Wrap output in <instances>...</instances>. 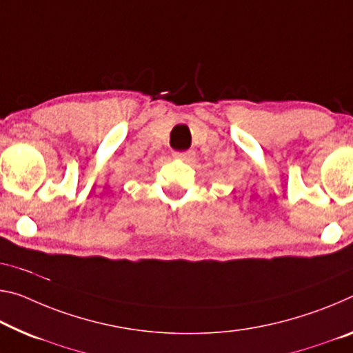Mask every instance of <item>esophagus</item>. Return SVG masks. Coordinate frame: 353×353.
Here are the masks:
<instances>
[{
  "label": "esophagus",
  "mask_w": 353,
  "mask_h": 353,
  "mask_svg": "<svg viewBox=\"0 0 353 353\" xmlns=\"http://www.w3.org/2000/svg\"><path fill=\"white\" fill-rule=\"evenodd\" d=\"M174 159L181 160V161H185V163H190V161L194 159V152H193V150H187V152H176Z\"/></svg>",
  "instance_id": "1"
}]
</instances>
